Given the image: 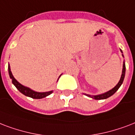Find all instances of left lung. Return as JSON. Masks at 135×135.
Returning a JSON list of instances; mask_svg holds the SVG:
<instances>
[{"instance_id": "left-lung-1", "label": "left lung", "mask_w": 135, "mask_h": 135, "mask_svg": "<svg viewBox=\"0 0 135 135\" xmlns=\"http://www.w3.org/2000/svg\"><path fill=\"white\" fill-rule=\"evenodd\" d=\"M121 53H123V51L122 50H120ZM125 62H123V71H122V75H121V77L120 79V81L117 84V85L115 86L114 88H113L112 89H110V91H108L107 92L104 93V94H101L99 95H96V96H91V95L89 94H86L87 97H91V98H92V99H94L96 100H101V99H105L108 98V97H111L112 95H113L116 92L118 89L120 88V86H121V84H123V80H124V78H125Z\"/></svg>"}]
</instances>
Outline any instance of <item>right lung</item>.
Returning <instances> with one entry per match:
<instances>
[{
	"label": "right lung",
	"mask_w": 135,
	"mask_h": 135,
	"mask_svg": "<svg viewBox=\"0 0 135 135\" xmlns=\"http://www.w3.org/2000/svg\"><path fill=\"white\" fill-rule=\"evenodd\" d=\"M8 73H9V75H10V79H12V84H14L15 87L20 91L22 94H23L27 97H31L32 99H43L44 97L49 96L51 94L53 93V91H46V92H37V91H34L31 89L28 88L27 86H25L22 85L20 83H19L16 79H15V77H13V75L12 74V72L10 70V65H8Z\"/></svg>",
	"instance_id": "add662e5"
}]
</instances>
